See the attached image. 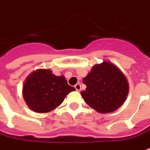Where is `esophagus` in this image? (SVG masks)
Listing matches in <instances>:
<instances>
[{"mask_svg": "<svg viewBox=\"0 0 150 150\" xmlns=\"http://www.w3.org/2000/svg\"><path fill=\"white\" fill-rule=\"evenodd\" d=\"M74 87H75V89H76L77 91H81V84H80V83H77V84L74 86Z\"/></svg>", "mask_w": 150, "mask_h": 150, "instance_id": "obj_1", "label": "esophagus"}]
</instances>
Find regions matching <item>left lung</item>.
<instances>
[{
    "label": "left lung",
    "instance_id": "left-lung-1",
    "mask_svg": "<svg viewBox=\"0 0 150 150\" xmlns=\"http://www.w3.org/2000/svg\"><path fill=\"white\" fill-rule=\"evenodd\" d=\"M85 91L81 95L87 105L99 113H110L124 103L129 93V83L117 66L109 61L95 64L83 78Z\"/></svg>",
    "mask_w": 150,
    "mask_h": 150
}]
</instances>
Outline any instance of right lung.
<instances>
[{"label": "right lung", "mask_w": 150, "mask_h": 150, "mask_svg": "<svg viewBox=\"0 0 150 150\" xmlns=\"http://www.w3.org/2000/svg\"><path fill=\"white\" fill-rule=\"evenodd\" d=\"M75 88L68 84L64 76H56L50 69L40 68L31 73L24 82L22 94L30 109L46 113L62 104Z\"/></svg>", "instance_id": "1"}]
</instances>
